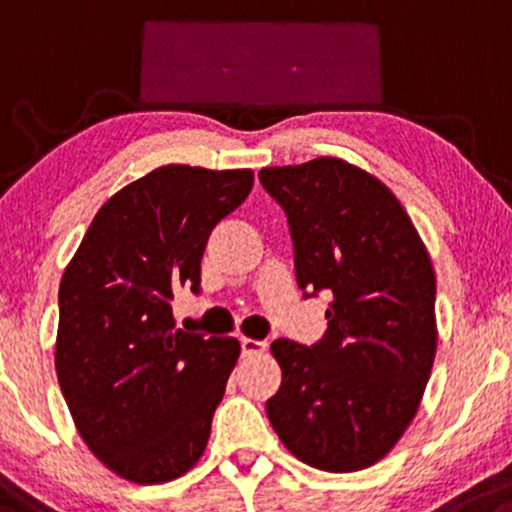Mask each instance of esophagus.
Here are the masks:
<instances>
[{
	"instance_id": "1",
	"label": "esophagus",
	"mask_w": 512,
	"mask_h": 512,
	"mask_svg": "<svg viewBox=\"0 0 512 512\" xmlns=\"http://www.w3.org/2000/svg\"><path fill=\"white\" fill-rule=\"evenodd\" d=\"M266 350V341H254V338H241V355H261Z\"/></svg>"
}]
</instances>
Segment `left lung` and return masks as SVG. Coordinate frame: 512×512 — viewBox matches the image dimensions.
I'll use <instances>...</instances> for the list:
<instances>
[{"instance_id": "8db88e82", "label": "left lung", "mask_w": 512, "mask_h": 512, "mask_svg": "<svg viewBox=\"0 0 512 512\" xmlns=\"http://www.w3.org/2000/svg\"><path fill=\"white\" fill-rule=\"evenodd\" d=\"M258 179L287 215L304 297H331L319 343H271L283 370L271 426L309 467H372L409 428L433 370V263L394 193L358 166L319 157Z\"/></svg>"}]
</instances>
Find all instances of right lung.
<instances>
[{"label": "right lung", "instance_id": "add662e5", "mask_svg": "<svg viewBox=\"0 0 512 512\" xmlns=\"http://www.w3.org/2000/svg\"><path fill=\"white\" fill-rule=\"evenodd\" d=\"M251 186V169L159 166L101 205L62 275L57 382L89 450L135 484L179 479L208 445L241 346L176 329L171 300L200 292L210 232Z\"/></svg>", "mask_w": 512, "mask_h": 512}]
</instances>
